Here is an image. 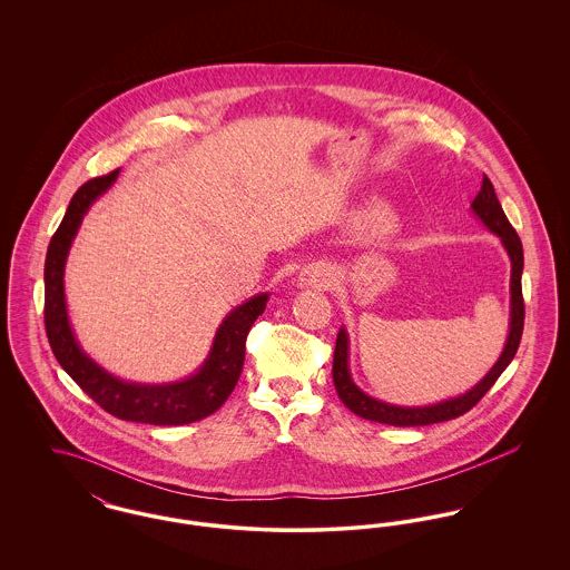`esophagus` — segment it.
I'll use <instances>...</instances> for the list:
<instances>
[{
  "instance_id": "esophagus-1",
  "label": "esophagus",
  "mask_w": 570,
  "mask_h": 570,
  "mask_svg": "<svg viewBox=\"0 0 570 570\" xmlns=\"http://www.w3.org/2000/svg\"><path fill=\"white\" fill-rule=\"evenodd\" d=\"M301 286H314V288H326L333 282V273L325 267H309L301 273L298 277Z\"/></svg>"
}]
</instances>
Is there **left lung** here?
Masks as SVG:
<instances>
[{
  "instance_id": "obj_1",
  "label": "left lung",
  "mask_w": 570,
  "mask_h": 570,
  "mask_svg": "<svg viewBox=\"0 0 570 570\" xmlns=\"http://www.w3.org/2000/svg\"><path fill=\"white\" fill-rule=\"evenodd\" d=\"M472 212L479 216V219L488 226L491 233H495L502 239V245L511 258V331H509L504 351L495 361V365L489 370L488 376L460 397H451V400H444V402L432 404V406H393V404H386V402H380V400L365 395L354 384L351 379V370H348V333H346V328H340L337 342H335V354H333V384H335V391H337L340 400L344 402V406L351 407L354 414H358L361 419L395 425V428H419V425H432V423L458 419L481 402V397L488 393L489 389L493 386V382L500 379V374L513 361L519 342H521L523 318H525L523 295H521L523 247H521L519 235L511 226L509 217L504 216L502 205H500L488 177H483L481 191L472 200Z\"/></svg>"
}]
</instances>
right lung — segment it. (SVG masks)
I'll use <instances>...</instances> for the list:
<instances>
[{"instance_id": "obj_1", "label": "right lung", "mask_w": 570, "mask_h": 570, "mask_svg": "<svg viewBox=\"0 0 570 570\" xmlns=\"http://www.w3.org/2000/svg\"><path fill=\"white\" fill-rule=\"evenodd\" d=\"M119 170L94 177L72 196L68 212L55 230L45 263V326L55 358L82 391L121 421L149 425H184L214 414L233 393L242 376L245 340L254 321L265 312L269 295H256L235 307L219 325L207 361L190 379L170 384H136L105 372L82 353L68 321L63 295V267L72 239L91 203L109 190Z\"/></svg>"}]
</instances>
